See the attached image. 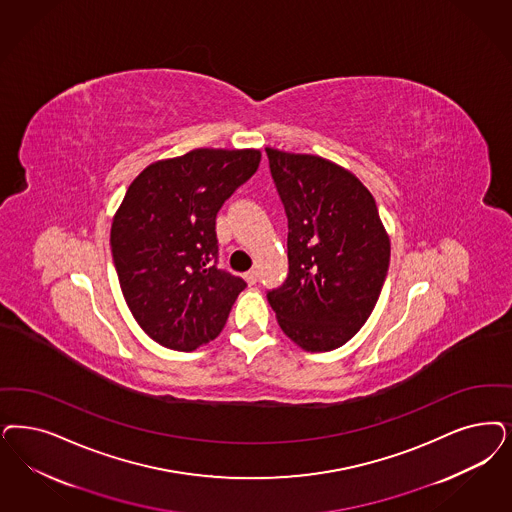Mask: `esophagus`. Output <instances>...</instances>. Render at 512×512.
Segmentation results:
<instances>
[{
  "instance_id": "obj_1",
  "label": "esophagus",
  "mask_w": 512,
  "mask_h": 512,
  "mask_svg": "<svg viewBox=\"0 0 512 512\" xmlns=\"http://www.w3.org/2000/svg\"><path fill=\"white\" fill-rule=\"evenodd\" d=\"M244 278H246L247 283L253 285V283L257 282V278H259V276H257V270H249V272H246Z\"/></svg>"
}]
</instances>
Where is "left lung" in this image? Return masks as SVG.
<instances>
[{
    "label": "left lung",
    "mask_w": 512,
    "mask_h": 512,
    "mask_svg": "<svg viewBox=\"0 0 512 512\" xmlns=\"http://www.w3.org/2000/svg\"><path fill=\"white\" fill-rule=\"evenodd\" d=\"M266 157L289 229V274L266 299L302 350H335L376 306L388 276V234L369 189L348 170L270 147Z\"/></svg>",
    "instance_id": "8db88e82"
}]
</instances>
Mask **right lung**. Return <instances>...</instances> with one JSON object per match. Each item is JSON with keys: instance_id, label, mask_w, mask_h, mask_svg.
Here are the masks:
<instances>
[{"instance_id": "right-lung-1", "label": "right lung", "mask_w": 512, "mask_h": 512, "mask_svg": "<svg viewBox=\"0 0 512 512\" xmlns=\"http://www.w3.org/2000/svg\"><path fill=\"white\" fill-rule=\"evenodd\" d=\"M261 151L194 149L132 181L111 225L124 300L160 346L191 352L219 335L247 283L219 263L215 219Z\"/></svg>"}]
</instances>
